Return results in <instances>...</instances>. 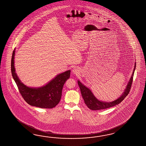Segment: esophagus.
<instances>
[{
    "instance_id": "esophagus-1",
    "label": "esophagus",
    "mask_w": 146,
    "mask_h": 146,
    "mask_svg": "<svg viewBox=\"0 0 146 146\" xmlns=\"http://www.w3.org/2000/svg\"><path fill=\"white\" fill-rule=\"evenodd\" d=\"M72 72H73V73L74 74L78 75L79 74V73H80V70H79V68L78 67L75 66V67L73 68Z\"/></svg>"
}]
</instances>
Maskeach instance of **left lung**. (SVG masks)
<instances>
[{
	"mask_svg": "<svg viewBox=\"0 0 146 146\" xmlns=\"http://www.w3.org/2000/svg\"><path fill=\"white\" fill-rule=\"evenodd\" d=\"M136 63H135L134 70L133 71V73L132 74L130 78V80L128 82V85L126 86L124 92L122 93L121 96L119 98L115 100L112 102H103L99 101L98 99H96L95 96L93 95L92 91L89 89L88 88L84 86L81 82L80 81H78V85L80 87L81 90V92L82 94V97L84 99V102L86 103L87 107L89 108L90 109L92 110H99L102 109H106L107 108L113 107L118 104L121 103V102L124 100L125 98L128 96V94L130 91L131 87L132 81H133V77L134 75V72L135 71Z\"/></svg>",
	"mask_w": 146,
	"mask_h": 146,
	"instance_id": "1",
	"label": "left lung"
}]
</instances>
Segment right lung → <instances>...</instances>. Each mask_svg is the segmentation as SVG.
<instances>
[{
  "label": "right lung",
  "instance_id": "add662e5",
  "mask_svg": "<svg viewBox=\"0 0 146 146\" xmlns=\"http://www.w3.org/2000/svg\"><path fill=\"white\" fill-rule=\"evenodd\" d=\"M15 50L13 52L11 61V71L21 96L31 106L45 109H52L60 102L62 89L65 82L70 78V70L64 72L48 82L45 86L38 88L25 86L18 78L15 72L14 56Z\"/></svg>",
  "mask_w": 146,
  "mask_h": 146
}]
</instances>
